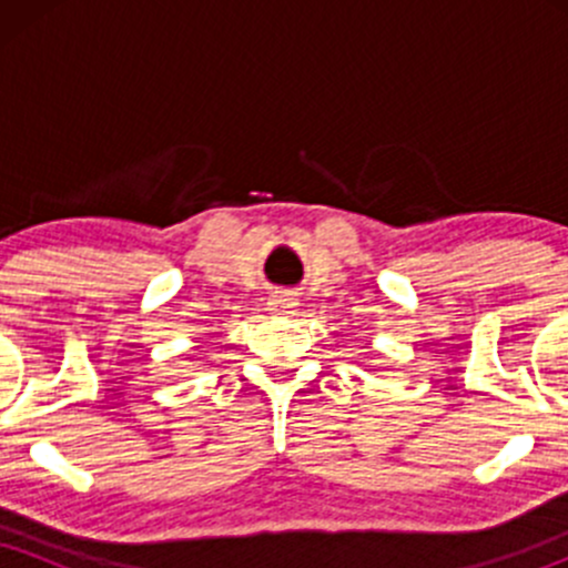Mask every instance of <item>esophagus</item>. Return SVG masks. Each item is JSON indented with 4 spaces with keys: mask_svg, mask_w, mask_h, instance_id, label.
Wrapping results in <instances>:
<instances>
[{
    "mask_svg": "<svg viewBox=\"0 0 568 568\" xmlns=\"http://www.w3.org/2000/svg\"><path fill=\"white\" fill-rule=\"evenodd\" d=\"M266 305H268V311L277 313V316H288V313H294L296 300L288 294V291H274V294L268 296Z\"/></svg>",
    "mask_w": 568,
    "mask_h": 568,
    "instance_id": "1",
    "label": "esophagus"
}]
</instances>
